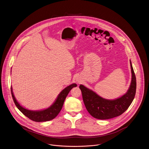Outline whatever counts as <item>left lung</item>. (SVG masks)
<instances>
[{
	"label": "left lung",
	"mask_w": 149,
	"mask_h": 149,
	"mask_svg": "<svg viewBox=\"0 0 149 149\" xmlns=\"http://www.w3.org/2000/svg\"><path fill=\"white\" fill-rule=\"evenodd\" d=\"M132 78L129 89L124 95L115 100L101 97L95 92L80 85L85 106L90 114L96 119L105 120L113 118L124 113L133 101L136 94V80L131 64Z\"/></svg>",
	"instance_id": "obj_1"
}]
</instances>
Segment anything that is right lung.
<instances>
[{
	"label": "right lung",
	"mask_w": 149,
	"mask_h": 149,
	"mask_svg": "<svg viewBox=\"0 0 149 149\" xmlns=\"http://www.w3.org/2000/svg\"><path fill=\"white\" fill-rule=\"evenodd\" d=\"M77 85L76 84H72L69 86H67L64 90H63L61 93L58 96L55 101L52 105H51L48 109L38 110V111H32L26 109H25L22 107L15 99L13 93L12 88L11 87V93L12 97L14 102L18 109L30 120L36 122H44L51 120L54 119L60 113L62 107L63 106L65 99L69 94V91L74 87H77Z\"/></svg>",
	"instance_id": "right-lung-1"
}]
</instances>
